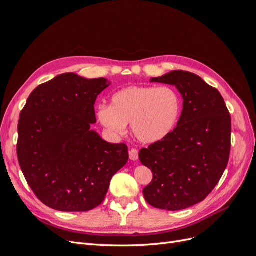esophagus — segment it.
Here are the masks:
<instances>
[{"mask_svg":"<svg viewBox=\"0 0 256 256\" xmlns=\"http://www.w3.org/2000/svg\"><path fill=\"white\" fill-rule=\"evenodd\" d=\"M129 158H130V160H132V161L138 160V150L131 148L129 150Z\"/></svg>","mask_w":256,"mask_h":256,"instance_id":"esophagus-1","label":"esophagus"}]
</instances>
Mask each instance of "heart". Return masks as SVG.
Segmentation results:
<instances>
[{"mask_svg":"<svg viewBox=\"0 0 256 256\" xmlns=\"http://www.w3.org/2000/svg\"><path fill=\"white\" fill-rule=\"evenodd\" d=\"M182 112L177 92L168 86H128L111 97L110 106H100L99 122L114 136L132 134L143 143H156L172 132Z\"/></svg>","mask_w":256,"mask_h":256,"instance_id":"b5f03b06","label":"heart"}]
</instances>
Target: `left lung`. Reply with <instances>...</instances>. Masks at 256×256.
<instances>
[{
    "label": "left lung",
    "instance_id": "8db88e82",
    "mask_svg": "<svg viewBox=\"0 0 256 256\" xmlns=\"http://www.w3.org/2000/svg\"><path fill=\"white\" fill-rule=\"evenodd\" d=\"M150 82L174 85L184 102L172 132L138 152L152 173L143 194L154 207L182 210L204 200L226 171L230 115L219 90L194 74L174 70Z\"/></svg>",
    "mask_w": 256,
    "mask_h": 256
}]
</instances>
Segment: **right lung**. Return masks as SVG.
I'll return each instance as SVG.
<instances>
[{
	"label": "right lung",
	"mask_w": 256,
	"mask_h": 256,
	"mask_svg": "<svg viewBox=\"0 0 256 256\" xmlns=\"http://www.w3.org/2000/svg\"><path fill=\"white\" fill-rule=\"evenodd\" d=\"M110 84L104 78L60 74L30 92L20 113L19 164L35 196L52 209H94L127 164L126 144L108 143L90 129L97 96Z\"/></svg>",
	"instance_id": "obj_1"
}]
</instances>
